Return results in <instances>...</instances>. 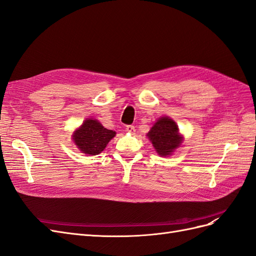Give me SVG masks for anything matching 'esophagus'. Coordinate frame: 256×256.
Returning a JSON list of instances; mask_svg holds the SVG:
<instances>
[{
  "label": "esophagus",
  "instance_id": "34e87169",
  "mask_svg": "<svg viewBox=\"0 0 256 256\" xmlns=\"http://www.w3.org/2000/svg\"><path fill=\"white\" fill-rule=\"evenodd\" d=\"M126 131H128V132H130V134H134L136 128H134V126H132V125H128V126L126 127Z\"/></svg>",
  "mask_w": 256,
  "mask_h": 256
}]
</instances>
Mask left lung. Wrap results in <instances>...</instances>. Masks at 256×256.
Listing matches in <instances>:
<instances>
[{
    "mask_svg": "<svg viewBox=\"0 0 256 256\" xmlns=\"http://www.w3.org/2000/svg\"><path fill=\"white\" fill-rule=\"evenodd\" d=\"M158 154L162 157L171 154L182 142L176 122L168 116L157 120L147 134Z\"/></svg>",
    "mask_w": 256,
    "mask_h": 256,
    "instance_id": "1",
    "label": "left lung"
}]
</instances>
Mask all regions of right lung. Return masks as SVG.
Returning <instances> with one entry per match:
<instances>
[{"mask_svg": "<svg viewBox=\"0 0 256 256\" xmlns=\"http://www.w3.org/2000/svg\"><path fill=\"white\" fill-rule=\"evenodd\" d=\"M115 134V131L104 128L97 120L88 118L74 131L72 140L81 152L95 156L106 148Z\"/></svg>", "mask_w": 256, "mask_h": 256, "instance_id": "obj_1", "label": "right lung"}]
</instances>
